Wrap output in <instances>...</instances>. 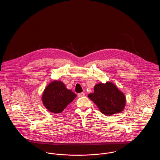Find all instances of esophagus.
I'll return each mask as SVG.
<instances>
[{"label": "esophagus", "instance_id": "34e87169", "mask_svg": "<svg viewBox=\"0 0 160 160\" xmlns=\"http://www.w3.org/2000/svg\"><path fill=\"white\" fill-rule=\"evenodd\" d=\"M84 95H85V93H84V92H81V93H79L78 94V97H84Z\"/></svg>", "mask_w": 160, "mask_h": 160}]
</instances>
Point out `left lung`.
Masks as SVG:
<instances>
[{
  "label": "left lung",
  "mask_w": 160,
  "mask_h": 160,
  "mask_svg": "<svg viewBox=\"0 0 160 160\" xmlns=\"http://www.w3.org/2000/svg\"><path fill=\"white\" fill-rule=\"evenodd\" d=\"M88 97L106 116L122 112L126 104L124 93L110 82L97 84L94 86V92L89 93Z\"/></svg>",
  "instance_id": "obj_1"
}]
</instances>
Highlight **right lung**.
<instances>
[{
    "instance_id": "1",
    "label": "right lung",
    "mask_w": 160,
    "mask_h": 160,
    "mask_svg": "<svg viewBox=\"0 0 160 160\" xmlns=\"http://www.w3.org/2000/svg\"><path fill=\"white\" fill-rule=\"evenodd\" d=\"M76 97V94L68 89L63 82L54 80L45 88L42 101L48 111L56 114L62 112Z\"/></svg>"
}]
</instances>
